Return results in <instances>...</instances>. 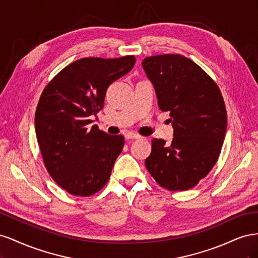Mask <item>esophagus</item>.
Here are the masks:
<instances>
[{
	"instance_id": "1",
	"label": "esophagus",
	"mask_w": 258,
	"mask_h": 258,
	"mask_svg": "<svg viewBox=\"0 0 258 258\" xmlns=\"http://www.w3.org/2000/svg\"><path fill=\"white\" fill-rule=\"evenodd\" d=\"M124 138H126L127 140H137V139H140L141 138V136L139 135H136V134H132V132H128V134L124 135Z\"/></svg>"
}]
</instances>
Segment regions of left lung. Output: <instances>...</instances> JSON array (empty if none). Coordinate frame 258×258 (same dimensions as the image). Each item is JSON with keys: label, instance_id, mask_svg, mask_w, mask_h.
I'll use <instances>...</instances> for the list:
<instances>
[{"label": "left lung", "instance_id": "8db88e82", "mask_svg": "<svg viewBox=\"0 0 258 258\" xmlns=\"http://www.w3.org/2000/svg\"><path fill=\"white\" fill-rule=\"evenodd\" d=\"M142 67L159 108L170 112L174 130L170 145L162 139L152 140L146 169L169 190L192 188L221 154L227 113L220 88L198 64L181 54L147 57Z\"/></svg>", "mask_w": 258, "mask_h": 258}]
</instances>
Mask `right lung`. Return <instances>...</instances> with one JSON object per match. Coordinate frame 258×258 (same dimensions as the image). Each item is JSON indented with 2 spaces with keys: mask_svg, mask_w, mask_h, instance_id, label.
<instances>
[{
  "mask_svg": "<svg viewBox=\"0 0 258 258\" xmlns=\"http://www.w3.org/2000/svg\"><path fill=\"white\" fill-rule=\"evenodd\" d=\"M135 56L83 58L66 67L46 86L35 112V134L45 167L74 196H91L107 183L122 151L121 135L92 124L113 82L130 72Z\"/></svg>",
  "mask_w": 258,
  "mask_h": 258,
  "instance_id": "obj_1",
  "label": "right lung"
}]
</instances>
